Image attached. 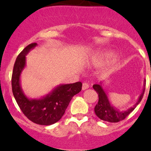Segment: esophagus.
Masks as SVG:
<instances>
[{"label":"esophagus","instance_id":"34e87169","mask_svg":"<svg viewBox=\"0 0 151 151\" xmlns=\"http://www.w3.org/2000/svg\"><path fill=\"white\" fill-rule=\"evenodd\" d=\"M89 88V85L87 83H83L82 84V90L85 91Z\"/></svg>","mask_w":151,"mask_h":151}]
</instances>
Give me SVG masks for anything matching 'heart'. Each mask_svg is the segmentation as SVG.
<instances>
[{
    "instance_id": "b5f03b06",
    "label": "heart",
    "mask_w": 151,
    "mask_h": 151,
    "mask_svg": "<svg viewBox=\"0 0 151 151\" xmlns=\"http://www.w3.org/2000/svg\"><path fill=\"white\" fill-rule=\"evenodd\" d=\"M117 57V54L113 50H97L89 58L91 63L94 64H101L105 60L113 59Z\"/></svg>"
}]
</instances>
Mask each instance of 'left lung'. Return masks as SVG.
Instances as JSON below:
<instances>
[{
	"label": "left lung",
	"mask_w": 151,
	"mask_h": 151,
	"mask_svg": "<svg viewBox=\"0 0 151 151\" xmlns=\"http://www.w3.org/2000/svg\"><path fill=\"white\" fill-rule=\"evenodd\" d=\"M145 82L146 81L145 80L143 90H142L141 94H140L137 102L132 106H131L129 109H127L126 110H123V111L122 110L120 111L118 108L112 105L106 91L103 88V82H100L99 84H94L93 85V88L98 94V97H99L98 102L94 107V112H95L97 116L101 119V120L110 122H118L124 119L129 113H132L134 110V108L137 106V105L141 102V99L143 97L144 93H145V84H146Z\"/></svg>",
	"instance_id": "left-lung-1"
}]
</instances>
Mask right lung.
<instances>
[{
  "label": "right lung",
  "mask_w": 151,
  "mask_h": 151,
  "mask_svg": "<svg viewBox=\"0 0 151 151\" xmlns=\"http://www.w3.org/2000/svg\"><path fill=\"white\" fill-rule=\"evenodd\" d=\"M37 45H28L17 57L12 75V90L19 106L29 119L38 125H50L62 118L73 96L82 90V84H62L40 98L27 97L22 90L20 77L26 66V55Z\"/></svg>",
  "instance_id": "add662e5"
}]
</instances>
